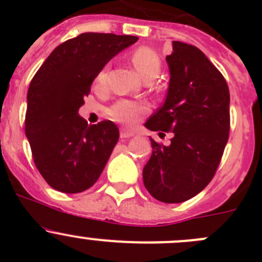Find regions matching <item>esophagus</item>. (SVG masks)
Here are the masks:
<instances>
[{"label": "esophagus", "mask_w": 262, "mask_h": 262, "mask_svg": "<svg viewBox=\"0 0 262 262\" xmlns=\"http://www.w3.org/2000/svg\"><path fill=\"white\" fill-rule=\"evenodd\" d=\"M134 136V132L129 130V129L121 128L120 129V138H130Z\"/></svg>", "instance_id": "1"}]
</instances>
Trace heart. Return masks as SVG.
<instances>
[{"label":"heart","instance_id":"b5f03b06","mask_svg":"<svg viewBox=\"0 0 262 262\" xmlns=\"http://www.w3.org/2000/svg\"><path fill=\"white\" fill-rule=\"evenodd\" d=\"M132 63L144 80L150 76L156 77L161 70L160 57L155 50L148 47H139L134 50L132 54ZM102 77H104V72L100 73L99 80H102ZM146 112V105L138 101H132V100H119L109 110L113 119L120 123L128 124V125L136 124Z\"/></svg>","mask_w":262,"mask_h":262}]
</instances>
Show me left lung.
<instances>
[{"mask_svg": "<svg viewBox=\"0 0 262 262\" xmlns=\"http://www.w3.org/2000/svg\"><path fill=\"white\" fill-rule=\"evenodd\" d=\"M170 83L162 106L144 125L172 132L168 146L150 138L152 156L143 168L144 186L162 203H182L213 179L229 136V90L199 48L172 41L166 57Z\"/></svg>", "mask_w": 262, "mask_h": 262, "instance_id": "1", "label": "left lung"}]
</instances>
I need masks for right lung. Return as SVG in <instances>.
<instances>
[{
  "label": "right lung",
  "mask_w": 262,
  "mask_h": 262,
  "mask_svg": "<svg viewBox=\"0 0 262 262\" xmlns=\"http://www.w3.org/2000/svg\"><path fill=\"white\" fill-rule=\"evenodd\" d=\"M137 40L133 35L80 34L53 50L31 80L25 133L36 168L53 189L82 192L101 175L119 129L110 120L90 125L78 110L105 64Z\"/></svg>",
  "instance_id": "add662e5"
}]
</instances>
